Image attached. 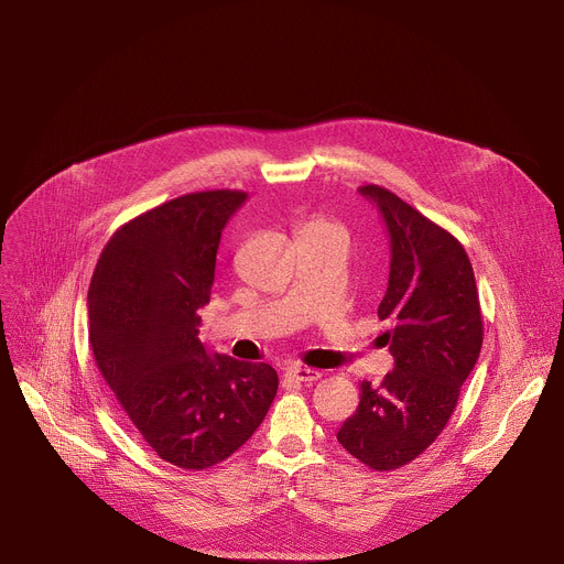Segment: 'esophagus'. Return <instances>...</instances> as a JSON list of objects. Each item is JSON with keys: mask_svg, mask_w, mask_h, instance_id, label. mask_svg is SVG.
I'll return each mask as SVG.
<instances>
[{"mask_svg": "<svg viewBox=\"0 0 564 564\" xmlns=\"http://www.w3.org/2000/svg\"><path fill=\"white\" fill-rule=\"evenodd\" d=\"M285 377L292 379V381H296V383H314V381L321 377V372H318V370H312V368H301V366H296V368H288V370H285Z\"/></svg>", "mask_w": 564, "mask_h": 564, "instance_id": "34e87169", "label": "esophagus"}]
</instances>
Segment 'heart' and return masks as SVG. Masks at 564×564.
Instances as JSON below:
<instances>
[{
	"mask_svg": "<svg viewBox=\"0 0 564 564\" xmlns=\"http://www.w3.org/2000/svg\"><path fill=\"white\" fill-rule=\"evenodd\" d=\"M321 225H333V223H328V220H324V218H312V220H307L303 227H321Z\"/></svg>",
	"mask_w": 564,
	"mask_h": 564,
	"instance_id": "b5f03b06",
	"label": "heart"
}]
</instances>
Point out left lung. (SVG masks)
I'll use <instances>...</instances> for the list:
<instances>
[{
  "mask_svg": "<svg viewBox=\"0 0 564 564\" xmlns=\"http://www.w3.org/2000/svg\"><path fill=\"white\" fill-rule=\"evenodd\" d=\"M372 200L390 238L388 290L379 318L394 368L379 386L361 381L359 406L337 433L339 444L375 470L422 455L451 420L459 388L481 350V310L470 261L459 240L379 185Z\"/></svg>",
  "mask_w": 564,
  "mask_h": 564,
  "instance_id": "left-lung-1",
  "label": "left lung"
}]
</instances>
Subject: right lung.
<instances>
[{
  "label": "right lung",
  "mask_w": 564,
  "mask_h": 564,
  "mask_svg": "<svg viewBox=\"0 0 564 564\" xmlns=\"http://www.w3.org/2000/svg\"><path fill=\"white\" fill-rule=\"evenodd\" d=\"M246 198L196 192L135 216L111 236L89 285L98 370L158 457L187 470L243 446L279 388L270 364L209 355L198 339L220 231Z\"/></svg>",
  "instance_id": "obj_1"
}]
</instances>
